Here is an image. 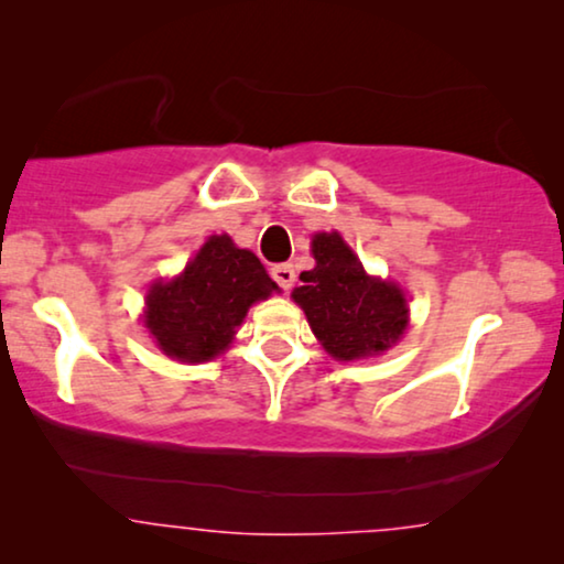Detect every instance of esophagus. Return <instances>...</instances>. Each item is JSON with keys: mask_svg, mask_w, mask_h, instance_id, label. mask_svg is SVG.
Wrapping results in <instances>:
<instances>
[{"mask_svg": "<svg viewBox=\"0 0 564 564\" xmlns=\"http://www.w3.org/2000/svg\"><path fill=\"white\" fill-rule=\"evenodd\" d=\"M272 280L288 292L292 290V284H295V269H292V264H276L272 267Z\"/></svg>", "mask_w": 564, "mask_h": 564, "instance_id": "esophagus-1", "label": "esophagus"}]
</instances>
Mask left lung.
<instances>
[{"label": "left lung", "instance_id": "1", "mask_svg": "<svg viewBox=\"0 0 564 564\" xmlns=\"http://www.w3.org/2000/svg\"><path fill=\"white\" fill-rule=\"evenodd\" d=\"M315 267L300 274L292 300L303 307L315 338L338 361L367 359L388 351L408 326V303L395 282L369 276L336 234H315Z\"/></svg>", "mask_w": 564, "mask_h": 564}]
</instances>
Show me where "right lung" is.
Segmentation results:
<instances>
[{"label":"right lung","mask_w":564,"mask_h":564,"mask_svg":"<svg viewBox=\"0 0 564 564\" xmlns=\"http://www.w3.org/2000/svg\"><path fill=\"white\" fill-rule=\"evenodd\" d=\"M276 290L249 249L210 236L180 276L151 284L143 323L166 357L199 365L220 357L249 307Z\"/></svg>","instance_id":"obj_1"}]
</instances>
